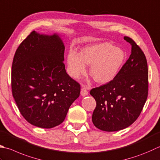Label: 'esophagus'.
I'll list each match as a JSON object with an SVG mask.
<instances>
[{"instance_id": "esophagus-1", "label": "esophagus", "mask_w": 160, "mask_h": 160, "mask_svg": "<svg viewBox=\"0 0 160 160\" xmlns=\"http://www.w3.org/2000/svg\"><path fill=\"white\" fill-rule=\"evenodd\" d=\"M88 89H87V87H82V89H81V95H82V96H87V94H88V90H87Z\"/></svg>"}]
</instances>
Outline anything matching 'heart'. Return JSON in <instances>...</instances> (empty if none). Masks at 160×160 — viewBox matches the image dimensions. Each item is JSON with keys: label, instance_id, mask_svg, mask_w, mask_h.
Returning <instances> with one entry per match:
<instances>
[{"label": "heart", "instance_id": "heart-1", "mask_svg": "<svg viewBox=\"0 0 160 160\" xmlns=\"http://www.w3.org/2000/svg\"><path fill=\"white\" fill-rule=\"evenodd\" d=\"M126 53L123 49L109 43L87 46L81 53L70 51L67 55L68 72L73 78H79L91 65L89 73L95 82L107 83L117 76L123 66Z\"/></svg>", "mask_w": 160, "mask_h": 160}]
</instances>
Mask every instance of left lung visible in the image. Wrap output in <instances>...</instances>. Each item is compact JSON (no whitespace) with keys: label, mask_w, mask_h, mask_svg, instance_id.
<instances>
[{"label":"left lung","mask_w":160,"mask_h":160,"mask_svg":"<svg viewBox=\"0 0 160 160\" xmlns=\"http://www.w3.org/2000/svg\"><path fill=\"white\" fill-rule=\"evenodd\" d=\"M129 58L113 80L90 91L96 102L92 122L98 129L114 132L130 126L139 117L148 93V64L144 53L128 37Z\"/></svg>","instance_id":"left-lung-1"}]
</instances>
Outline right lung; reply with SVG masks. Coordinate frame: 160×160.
I'll return each mask as SVG.
<instances>
[{"label":"right lung","instance_id":"add662e5","mask_svg":"<svg viewBox=\"0 0 160 160\" xmlns=\"http://www.w3.org/2000/svg\"><path fill=\"white\" fill-rule=\"evenodd\" d=\"M64 49L57 34L34 30L16 51L12 95L21 115L34 126L52 128L61 124L80 96V84L66 72Z\"/></svg>","mask_w":160,"mask_h":160}]
</instances>
